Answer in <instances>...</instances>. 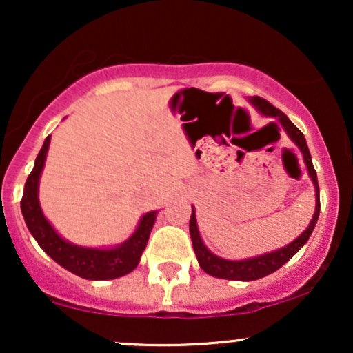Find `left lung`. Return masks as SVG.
<instances>
[{
	"label": "left lung",
	"mask_w": 353,
	"mask_h": 353,
	"mask_svg": "<svg viewBox=\"0 0 353 353\" xmlns=\"http://www.w3.org/2000/svg\"><path fill=\"white\" fill-rule=\"evenodd\" d=\"M249 103L252 104V106L257 109L262 116L275 117V119L282 124L283 131L287 132V136L292 139V143L301 149L303 156V163L307 165V172H309V177L312 179V182H314L315 212L314 216H312L309 228L303 230L301 236L294 239V241L290 242V244H287L285 247L272 250V252L255 255V257L242 259V261H229V259H222L219 257V255L212 254L208 247H205L204 241L201 239L199 228H197L196 210H194V205H192V216H190V221H189V232H190V239H192L194 252H196L197 262H199L201 269L204 270L205 274L212 275V277L228 279V281H241V282L257 281V279H262L265 277V275L275 272V270L281 269L285 262H289L290 259H292L294 255L307 244L312 230H314L315 224H317L319 212H320V192H319L317 172H315L314 164H312L309 145H307L305 137H303L301 129H299L297 125L289 119V117L283 114L281 109L274 108L269 101L259 98V96H254V98L249 99Z\"/></svg>",
	"instance_id": "8db88e82"
}]
</instances>
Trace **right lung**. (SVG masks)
I'll return each instance as SVG.
<instances>
[{"label":"right lung","instance_id":"add662e5","mask_svg":"<svg viewBox=\"0 0 353 353\" xmlns=\"http://www.w3.org/2000/svg\"><path fill=\"white\" fill-rule=\"evenodd\" d=\"M50 141L51 136L44 139L41 151L34 161L33 171L28 176L26 184H24L21 212L31 236L36 239L39 247L52 261L88 281H111V279L123 277V275L132 272L139 264L141 255H143L149 236H151L157 210L145 212L141 217L132 236L119 245L98 249V247L76 245L63 239L52 228L51 222L44 217L38 197L39 177H41L44 163H46Z\"/></svg>","mask_w":353,"mask_h":353}]
</instances>
